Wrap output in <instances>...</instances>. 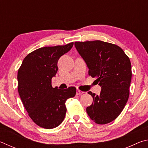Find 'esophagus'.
Returning a JSON list of instances; mask_svg holds the SVG:
<instances>
[{
  "instance_id": "34e87169",
  "label": "esophagus",
  "mask_w": 148,
  "mask_h": 148,
  "mask_svg": "<svg viewBox=\"0 0 148 148\" xmlns=\"http://www.w3.org/2000/svg\"><path fill=\"white\" fill-rule=\"evenodd\" d=\"M82 92L80 91L79 89H77V90H76V95H82Z\"/></svg>"
}]
</instances>
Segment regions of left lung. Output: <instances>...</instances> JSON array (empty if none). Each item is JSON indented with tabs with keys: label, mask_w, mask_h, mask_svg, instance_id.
<instances>
[{
	"label": "left lung",
	"mask_w": 148,
	"mask_h": 148,
	"mask_svg": "<svg viewBox=\"0 0 148 148\" xmlns=\"http://www.w3.org/2000/svg\"><path fill=\"white\" fill-rule=\"evenodd\" d=\"M74 45L86 62L89 75L96 77L102 88L99 95L88 92L93 101L86 108L87 113L97 124L112 122L128 101L132 77L130 59L121 47L108 42H76Z\"/></svg>",
	"instance_id": "1"
}]
</instances>
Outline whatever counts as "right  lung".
<instances>
[{"instance_id": "right-lung-1", "label": "right lung", "mask_w": 148, "mask_h": 148, "mask_svg": "<svg viewBox=\"0 0 148 148\" xmlns=\"http://www.w3.org/2000/svg\"><path fill=\"white\" fill-rule=\"evenodd\" d=\"M74 42L64 46L44 47L27 55L18 70V92L25 108L35 123L42 128H56L66 115L65 102L76 93L74 87L53 88L52 77L58 71L57 62Z\"/></svg>"}]
</instances>
